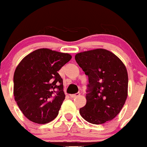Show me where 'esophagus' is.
Wrapping results in <instances>:
<instances>
[{
	"label": "esophagus",
	"mask_w": 147,
	"mask_h": 147,
	"mask_svg": "<svg viewBox=\"0 0 147 147\" xmlns=\"http://www.w3.org/2000/svg\"><path fill=\"white\" fill-rule=\"evenodd\" d=\"M80 93L78 92V93H76V94H71L70 95V97L71 98H75V97H78V96L80 95Z\"/></svg>",
	"instance_id": "1"
}]
</instances>
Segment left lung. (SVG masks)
Listing matches in <instances>:
<instances>
[{"instance_id": "left-lung-1", "label": "left lung", "mask_w": 147, "mask_h": 147, "mask_svg": "<svg viewBox=\"0 0 147 147\" xmlns=\"http://www.w3.org/2000/svg\"><path fill=\"white\" fill-rule=\"evenodd\" d=\"M75 60L88 76L87 103L80 109L86 121L100 124L113 119L128 95V74L121 60L102 48L76 54Z\"/></svg>"}]
</instances>
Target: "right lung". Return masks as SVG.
Instances as JSON below:
<instances>
[{"instance_id":"add662e5","label":"right lung","mask_w":147,"mask_h":147,"mask_svg":"<svg viewBox=\"0 0 147 147\" xmlns=\"http://www.w3.org/2000/svg\"><path fill=\"white\" fill-rule=\"evenodd\" d=\"M72 58L68 53L41 48L26 55L13 76V94L23 115L37 124H46L58 115L65 100L58 71ZM57 94L53 97L54 90Z\"/></svg>"}]
</instances>
